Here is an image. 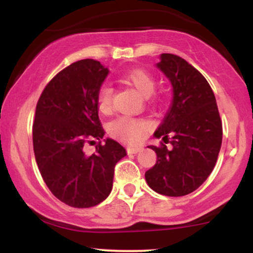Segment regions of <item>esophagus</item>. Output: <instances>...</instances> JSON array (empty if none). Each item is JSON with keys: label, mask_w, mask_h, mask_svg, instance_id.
<instances>
[{"label": "esophagus", "mask_w": 253, "mask_h": 253, "mask_svg": "<svg viewBox=\"0 0 253 253\" xmlns=\"http://www.w3.org/2000/svg\"><path fill=\"white\" fill-rule=\"evenodd\" d=\"M140 151H141L140 147H135V146H128V147H127V152H128L129 155H138Z\"/></svg>", "instance_id": "esophagus-1"}]
</instances>
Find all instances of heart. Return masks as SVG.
I'll list each match as a JSON object with an SVG mask.
<instances>
[{"label": "heart", "instance_id": "obj_1", "mask_svg": "<svg viewBox=\"0 0 253 253\" xmlns=\"http://www.w3.org/2000/svg\"><path fill=\"white\" fill-rule=\"evenodd\" d=\"M124 80L134 88L141 96L149 97L155 90V78L143 69H133L124 75ZM113 89L109 85H102L97 94V106L102 113H109L112 109ZM149 128V124L144 120L130 118H119L109 124V134L119 140L127 143H138L143 139L144 132Z\"/></svg>", "mask_w": 253, "mask_h": 253}]
</instances>
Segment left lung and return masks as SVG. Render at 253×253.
Masks as SVG:
<instances>
[{"instance_id":"8db88e82","label":"left lung","mask_w":253,"mask_h":253,"mask_svg":"<svg viewBox=\"0 0 253 253\" xmlns=\"http://www.w3.org/2000/svg\"><path fill=\"white\" fill-rule=\"evenodd\" d=\"M156 66L170 81L172 101L153 135L171 147L147 146L156 152L157 162L145 172V179L156 193L184 196L196 190L215 167L222 125L213 90L194 66L171 53H162Z\"/></svg>"}]
</instances>
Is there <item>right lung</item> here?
<instances>
[{"instance_id":"add662e5","label":"right lung","mask_w":253,"mask_h":253,"mask_svg":"<svg viewBox=\"0 0 253 253\" xmlns=\"http://www.w3.org/2000/svg\"><path fill=\"white\" fill-rule=\"evenodd\" d=\"M108 68L94 59L72 63L51 80L36 108L33 149L42 179L58 200L89 208L108 197L115 164L127 155L114 139H104L86 155L84 144L103 138L97 94Z\"/></svg>"}]
</instances>
